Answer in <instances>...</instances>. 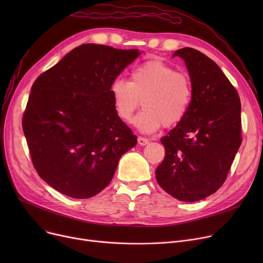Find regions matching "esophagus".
Here are the masks:
<instances>
[{"label":"esophagus","instance_id":"34e87169","mask_svg":"<svg viewBox=\"0 0 263 263\" xmlns=\"http://www.w3.org/2000/svg\"><path fill=\"white\" fill-rule=\"evenodd\" d=\"M137 143H139V145H141V146H145V145H147L149 143V140L146 139V137L140 136L139 139H137Z\"/></svg>","mask_w":263,"mask_h":263}]
</instances>
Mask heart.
<instances>
[{"label": "heart", "mask_w": 263, "mask_h": 263, "mask_svg": "<svg viewBox=\"0 0 263 263\" xmlns=\"http://www.w3.org/2000/svg\"><path fill=\"white\" fill-rule=\"evenodd\" d=\"M110 96L118 118L130 122L135 110L144 106L134 123L143 133H154L162 126L171 128L187 115L193 101V84L187 73L160 60L136 66L130 82L117 79L110 85Z\"/></svg>", "instance_id": "obj_1"}]
</instances>
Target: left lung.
Here are the masks:
<instances>
[{
    "label": "left lung",
    "instance_id": "left-lung-1",
    "mask_svg": "<svg viewBox=\"0 0 263 263\" xmlns=\"http://www.w3.org/2000/svg\"><path fill=\"white\" fill-rule=\"evenodd\" d=\"M193 84L185 118L161 139L165 158L156 171L160 186L182 201L210 196L225 182L242 143L240 97L220 68L193 48L179 49Z\"/></svg>",
    "mask_w": 263,
    "mask_h": 263
}]
</instances>
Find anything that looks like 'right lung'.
Segmentation results:
<instances>
[{
    "mask_svg": "<svg viewBox=\"0 0 263 263\" xmlns=\"http://www.w3.org/2000/svg\"><path fill=\"white\" fill-rule=\"evenodd\" d=\"M139 50L86 44L34 82L22 117L39 177L73 198H89L112 180L136 136L118 118L110 85Z\"/></svg>",
    "mask_w": 263,
    "mask_h": 263,
    "instance_id": "right-lung-1",
    "label": "right lung"
}]
</instances>
